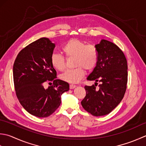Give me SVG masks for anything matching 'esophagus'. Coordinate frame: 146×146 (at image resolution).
Segmentation results:
<instances>
[{
    "label": "esophagus",
    "instance_id": "1",
    "mask_svg": "<svg viewBox=\"0 0 146 146\" xmlns=\"http://www.w3.org/2000/svg\"><path fill=\"white\" fill-rule=\"evenodd\" d=\"M76 87V85H74V84H70V90H72V89L75 88Z\"/></svg>",
    "mask_w": 146,
    "mask_h": 146
}]
</instances>
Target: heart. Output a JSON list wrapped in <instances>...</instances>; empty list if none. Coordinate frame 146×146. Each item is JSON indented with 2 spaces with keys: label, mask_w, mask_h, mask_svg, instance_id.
Instances as JSON below:
<instances>
[{
  "label": "heart",
  "mask_w": 146,
  "mask_h": 146,
  "mask_svg": "<svg viewBox=\"0 0 146 146\" xmlns=\"http://www.w3.org/2000/svg\"><path fill=\"white\" fill-rule=\"evenodd\" d=\"M62 52L68 58L74 57V69L67 70L60 76V79L69 83L79 82L84 77V69L91 71L96 67L98 59V53L96 47L87 44L81 40L73 38L62 47ZM50 62L56 70L63 71L65 69V60L59 53H53L50 56Z\"/></svg>",
  "instance_id": "obj_1"
}]
</instances>
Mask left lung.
Returning a JSON list of instances; mask_svg holds the SVG:
<instances>
[{
	"label": "left lung",
	"instance_id": "left-lung-1",
	"mask_svg": "<svg viewBox=\"0 0 146 146\" xmlns=\"http://www.w3.org/2000/svg\"><path fill=\"white\" fill-rule=\"evenodd\" d=\"M98 59L87 79L95 81L91 86H86V95L81 102L85 110L96 117L110 113L121 102L127 84V62L123 52L113 43L102 40L95 45ZM101 82L99 89L96 84Z\"/></svg>",
	"mask_w": 146,
	"mask_h": 146
}]
</instances>
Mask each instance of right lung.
<instances>
[{"label": "right lung", "mask_w": 146, "mask_h": 146, "mask_svg": "<svg viewBox=\"0 0 146 146\" xmlns=\"http://www.w3.org/2000/svg\"><path fill=\"white\" fill-rule=\"evenodd\" d=\"M55 46L48 38H41L21 50L13 65L15 91L21 105L37 117H47L57 109L61 96L69 84L56 79V72L50 62ZM53 85L44 89V82Z\"/></svg>", "instance_id": "1"}]
</instances>
